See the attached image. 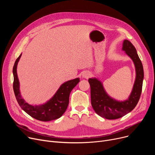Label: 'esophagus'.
I'll list each match as a JSON object with an SVG mask.
<instances>
[{
    "instance_id": "1",
    "label": "esophagus",
    "mask_w": 155,
    "mask_h": 155,
    "mask_svg": "<svg viewBox=\"0 0 155 155\" xmlns=\"http://www.w3.org/2000/svg\"><path fill=\"white\" fill-rule=\"evenodd\" d=\"M90 76H91L90 73H88V71H84V72L82 73V77H83L84 78H88Z\"/></svg>"
}]
</instances>
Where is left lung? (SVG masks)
Here are the masks:
<instances>
[{
	"instance_id": "left-lung-1",
	"label": "left lung",
	"mask_w": 155,
	"mask_h": 155,
	"mask_svg": "<svg viewBox=\"0 0 155 155\" xmlns=\"http://www.w3.org/2000/svg\"><path fill=\"white\" fill-rule=\"evenodd\" d=\"M123 50L133 61L136 74L132 92L127 100L117 101L112 99L105 92L100 80L96 78L88 79L92 106L97 114L107 119H119L133 110L140 100L142 91L144 71L136 48L129 41L125 39Z\"/></svg>"
}]
</instances>
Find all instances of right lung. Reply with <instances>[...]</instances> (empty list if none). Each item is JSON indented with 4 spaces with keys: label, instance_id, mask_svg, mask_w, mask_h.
Masks as SVG:
<instances>
[{
    "label": "right lung",
    "instance_id": "add662e5",
    "mask_svg": "<svg viewBox=\"0 0 155 155\" xmlns=\"http://www.w3.org/2000/svg\"><path fill=\"white\" fill-rule=\"evenodd\" d=\"M21 54L15 60L13 67V89L21 109L32 117L41 121H50L60 118L67 110L69 103L70 94L80 82L79 78L71 80L63 84L52 98L45 104L32 105L24 101L19 91V82L17 74V65Z\"/></svg>",
    "mask_w": 155,
    "mask_h": 155
}]
</instances>
